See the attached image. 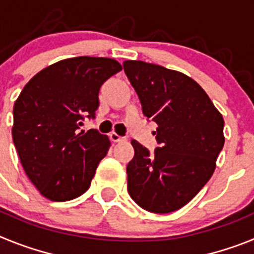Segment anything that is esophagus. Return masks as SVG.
Returning <instances> with one entry per match:
<instances>
[{
  "label": "esophagus",
  "mask_w": 254,
  "mask_h": 254,
  "mask_svg": "<svg viewBox=\"0 0 254 254\" xmlns=\"http://www.w3.org/2000/svg\"><path fill=\"white\" fill-rule=\"evenodd\" d=\"M109 138H111V141H113V142H120V141L125 140V137L120 136V134L116 133V132H112V133H109Z\"/></svg>",
  "instance_id": "34e87169"
}]
</instances>
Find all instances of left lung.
I'll list each match as a JSON object with an SVG mask.
<instances>
[{"label": "left lung", "mask_w": 254, "mask_h": 254, "mask_svg": "<svg viewBox=\"0 0 254 254\" xmlns=\"http://www.w3.org/2000/svg\"><path fill=\"white\" fill-rule=\"evenodd\" d=\"M123 68L140 98L142 112L156 125L150 154L136 140L127 165V190L143 210L168 214L193 198L214 174L223 150L224 118L207 94L185 73L142 61Z\"/></svg>", "instance_id": "8db88e82"}]
</instances>
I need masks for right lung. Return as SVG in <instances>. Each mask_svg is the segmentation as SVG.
<instances>
[{
	"label": "right lung",
	"mask_w": 254,
	"mask_h": 254,
	"mask_svg": "<svg viewBox=\"0 0 254 254\" xmlns=\"http://www.w3.org/2000/svg\"><path fill=\"white\" fill-rule=\"evenodd\" d=\"M121 69L113 58H67L42 69L20 93L13 105V145L46 198L69 201L90 187L111 141L80 127L85 117H95L100 86Z\"/></svg>",
	"instance_id": "1"
}]
</instances>
